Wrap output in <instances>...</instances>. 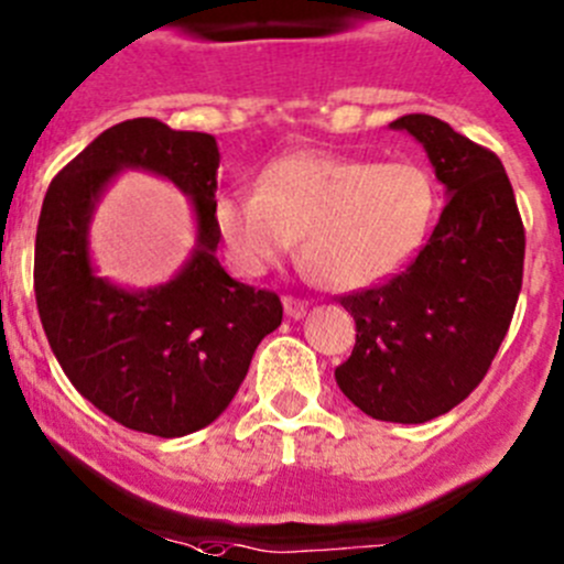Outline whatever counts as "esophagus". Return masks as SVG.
<instances>
[{
    "instance_id": "1",
    "label": "esophagus",
    "mask_w": 564,
    "mask_h": 564,
    "mask_svg": "<svg viewBox=\"0 0 564 564\" xmlns=\"http://www.w3.org/2000/svg\"><path fill=\"white\" fill-rule=\"evenodd\" d=\"M283 308H286L289 317L300 319V317H303V314L308 312V303H306V300H300V297H292V294H286V297H283Z\"/></svg>"
}]
</instances>
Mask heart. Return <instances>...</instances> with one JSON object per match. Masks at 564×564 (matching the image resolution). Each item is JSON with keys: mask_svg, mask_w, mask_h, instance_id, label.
<instances>
[{"mask_svg": "<svg viewBox=\"0 0 564 564\" xmlns=\"http://www.w3.org/2000/svg\"><path fill=\"white\" fill-rule=\"evenodd\" d=\"M436 219V183L412 161L376 163L330 152H292L261 170L256 192L230 188L214 225L230 261L261 275L294 250L334 289L398 275L423 250Z\"/></svg>", "mask_w": 564, "mask_h": 564, "instance_id": "heart-1", "label": "heart"}]
</instances>
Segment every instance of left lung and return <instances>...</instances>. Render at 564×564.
<instances>
[{
    "label": "left lung",
    "instance_id": "1",
    "mask_svg": "<svg viewBox=\"0 0 564 564\" xmlns=\"http://www.w3.org/2000/svg\"><path fill=\"white\" fill-rule=\"evenodd\" d=\"M389 128L423 144L448 203L406 270L339 297L356 345L334 376L370 417L425 423L459 406L496 359L523 283L525 234L496 152L436 116Z\"/></svg>",
    "mask_w": 564,
    "mask_h": 564
}]
</instances>
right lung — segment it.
Here are the masks:
<instances>
[{"mask_svg":"<svg viewBox=\"0 0 564 564\" xmlns=\"http://www.w3.org/2000/svg\"><path fill=\"white\" fill-rule=\"evenodd\" d=\"M122 169L172 180L193 197L198 245L170 284L130 293L99 279L87 225ZM219 147L208 133L128 119L99 133L46 188L35 234V303L52 354L77 392L124 429L186 436L234 401L281 297L234 281L217 258Z\"/></svg>","mask_w":564,"mask_h":564,"instance_id":"obj_1","label":"right lung"}]
</instances>
